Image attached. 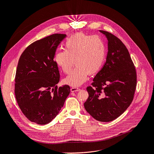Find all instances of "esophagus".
Returning <instances> with one entry per match:
<instances>
[{
  "instance_id": "1",
  "label": "esophagus",
  "mask_w": 154,
  "mask_h": 154,
  "mask_svg": "<svg viewBox=\"0 0 154 154\" xmlns=\"http://www.w3.org/2000/svg\"><path fill=\"white\" fill-rule=\"evenodd\" d=\"M70 91L71 92H76V91H80V89L75 87H73V88H71Z\"/></svg>"
}]
</instances>
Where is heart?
Wrapping results in <instances>:
<instances>
[{
  "mask_svg": "<svg viewBox=\"0 0 154 154\" xmlns=\"http://www.w3.org/2000/svg\"><path fill=\"white\" fill-rule=\"evenodd\" d=\"M65 50L58 51L54 56L56 65L65 73H69L74 63L75 67L64 79L69 86H81L88 79V74L99 72L106 56L105 45L100 37L77 33L68 38Z\"/></svg>",
  "mask_w": 154,
  "mask_h": 154,
  "instance_id": "1",
  "label": "heart"
}]
</instances>
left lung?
<instances>
[{"mask_svg": "<svg viewBox=\"0 0 154 154\" xmlns=\"http://www.w3.org/2000/svg\"><path fill=\"white\" fill-rule=\"evenodd\" d=\"M108 41L106 62L87 88L89 97L84 106L96 120L110 122L122 115L132 103L136 72L129 51L120 39L100 30Z\"/></svg>", "mask_w": 154, "mask_h": 154, "instance_id": "left-lung-1", "label": "left lung"}]
</instances>
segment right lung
Wrapping results in <instances>:
<instances>
[{"instance_id": "right-lung-1", "label": "right lung", "mask_w": 154, "mask_h": 154, "mask_svg": "<svg viewBox=\"0 0 154 154\" xmlns=\"http://www.w3.org/2000/svg\"><path fill=\"white\" fill-rule=\"evenodd\" d=\"M65 34L56 33L34 42L20 56L15 77V96L21 110L31 122L44 125L58 114L70 93V86L58 88L56 51Z\"/></svg>"}]
</instances>
